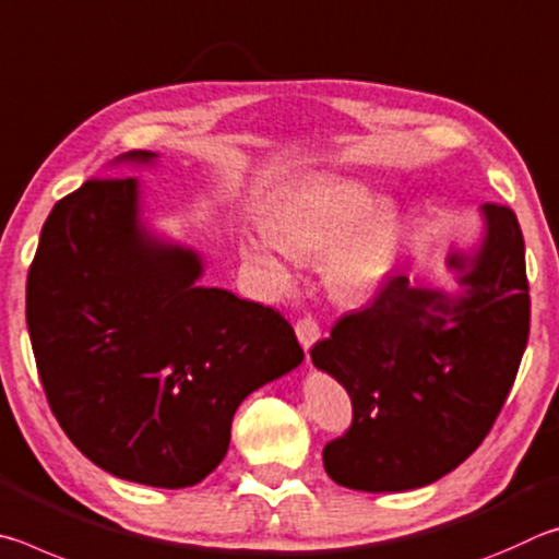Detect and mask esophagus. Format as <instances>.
<instances>
[{"mask_svg": "<svg viewBox=\"0 0 559 559\" xmlns=\"http://www.w3.org/2000/svg\"><path fill=\"white\" fill-rule=\"evenodd\" d=\"M295 331H297V338H299V344H301V348H305V350H309L311 346H314L317 341H319V336H321L319 321L311 319V317L297 319Z\"/></svg>", "mask_w": 559, "mask_h": 559, "instance_id": "34e87169", "label": "esophagus"}]
</instances>
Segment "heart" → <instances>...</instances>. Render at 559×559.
Segmentation results:
<instances>
[{"instance_id": "heart-1", "label": "heart", "mask_w": 559, "mask_h": 559, "mask_svg": "<svg viewBox=\"0 0 559 559\" xmlns=\"http://www.w3.org/2000/svg\"><path fill=\"white\" fill-rule=\"evenodd\" d=\"M267 238L248 240V258L264 267L272 285L287 287L289 270L280 252L307 262L324 258L329 287L344 299L373 292L395 260L400 213L376 201L368 186L341 176L297 183L264 218Z\"/></svg>"}]
</instances>
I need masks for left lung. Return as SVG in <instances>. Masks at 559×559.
Instances as JSON below:
<instances>
[{
  "mask_svg": "<svg viewBox=\"0 0 559 559\" xmlns=\"http://www.w3.org/2000/svg\"><path fill=\"white\" fill-rule=\"evenodd\" d=\"M486 240L452 301L388 277L364 309L311 348L350 395L354 419L324 447V468L356 491H407L476 452L511 393L531 334L525 242L515 213L486 203ZM452 267H466L459 254Z\"/></svg>",
  "mask_w": 559,
  "mask_h": 559,
  "instance_id": "1",
  "label": "left lung"
}]
</instances>
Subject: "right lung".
<instances>
[{"label": "right lung", "mask_w": 559, "mask_h": 559, "mask_svg": "<svg viewBox=\"0 0 559 559\" xmlns=\"http://www.w3.org/2000/svg\"><path fill=\"white\" fill-rule=\"evenodd\" d=\"M199 277L195 252L140 228L130 176L87 179L44 223L26 280L38 378L68 439L112 476L203 481L242 400L305 358L280 311Z\"/></svg>", "instance_id": "right-lung-1"}]
</instances>
